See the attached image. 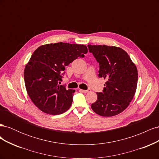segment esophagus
Instances as JSON below:
<instances>
[{
    "label": "esophagus",
    "mask_w": 159,
    "mask_h": 159,
    "mask_svg": "<svg viewBox=\"0 0 159 159\" xmlns=\"http://www.w3.org/2000/svg\"><path fill=\"white\" fill-rule=\"evenodd\" d=\"M80 91H81V92L83 93H88V92H90L91 90L90 89H88V90H84V89H80Z\"/></svg>",
    "instance_id": "esophagus-1"
}]
</instances>
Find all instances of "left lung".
Segmentation results:
<instances>
[{"instance_id": "1", "label": "left lung", "mask_w": 159, "mask_h": 159, "mask_svg": "<svg viewBox=\"0 0 159 159\" xmlns=\"http://www.w3.org/2000/svg\"><path fill=\"white\" fill-rule=\"evenodd\" d=\"M99 64L98 76L107 80L103 92L91 107L103 117L121 113L133 99L137 89L138 73L136 66L121 48L105 45H88Z\"/></svg>"}]
</instances>
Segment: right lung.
<instances>
[{
    "mask_svg": "<svg viewBox=\"0 0 159 159\" xmlns=\"http://www.w3.org/2000/svg\"><path fill=\"white\" fill-rule=\"evenodd\" d=\"M87 46L58 42L42 45L34 52L24 71L27 93L36 106L50 115L68 111L75 90L60 85L65 67L84 57Z\"/></svg>",
    "mask_w": 159,
    "mask_h": 159,
    "instance_id": "add662e5",
    "label": "right lung"
}]
</instances>
